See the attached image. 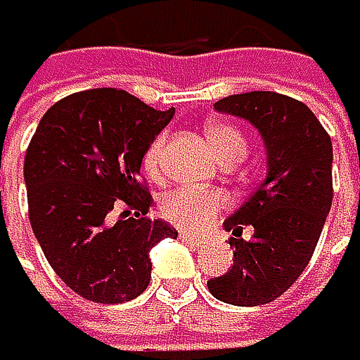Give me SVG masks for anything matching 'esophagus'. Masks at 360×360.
I'll return each instance as SVG.
<instances>
[{
    "instance_id": "34e87169",
    "label": "esophagus",
    "mask_w": 360,
    "mask_h": 360,
    "mask_svg": "<svg viewBox=\"0 0 360 360\" xmlns=\"http://www.w3.org/2000/svg\"><path fill=\"white\" fill-rule=\"evenodd\" d=\"M179 237H181V240L186 244H190V246H201V244H204V237L195 235V233H188V231H181V235H179Z\"/></svg>"
}]
</instances>
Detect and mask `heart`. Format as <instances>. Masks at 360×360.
Returning <instances> with one entry per match:
<instances>
[{"label":"heart","mask_w":360,"mask_h":360,"mask_svg":"<svg viewBox=\"0 0 360 360\" xmlns=\"http://www.w3.org/2000/svg\"><path fill=\"white\" fill-rule=\"evenodd\" d=\"M206 139L212 152L219 161L226 159H242L246 154V141L233 125L226 123H210L206 127ZM163 136L154 139L150 148L145 150L143 165L150 174L159 172L161 154H163ZM226 206V199L217 190H195V188H179L165 195L161 212L167 221H172L179 229L186 231H204L206 226L215 221Z\"/></svg>","instance_id":"b5f03b06"}]
</instances>
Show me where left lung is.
I'll return each mask as SVG.
<instances>
[{
	"mask_svg": "<svg viewBox=\"0 0 360 360\" xmlns=\"http://www.w3.org/2000/svg\"><path fill=\"white\" fill-rule=\"evenodd\" d=\"M215 112L248 120L264 143L266 176L224 221L235 262L208 280L217 300L237 307L274 302L309 264L332 208V139L304 103L276 91L235 94ZM254 235L244 240L241 229Z\"/></svg>",
	"mask_w": 360,
	"mask_h": 360,
	"instance_id": "1",
	"label": "left lung"
}]
</instances>
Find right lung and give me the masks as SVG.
Listing matches in <instances>:
<instances>
[{
    "instance_id": "add662e5",
    "label": "right lung",
    "mask_w": 360,
    "mask_h": 360,
    "mask_svg": "<svg viewBox=\"0 0 360 360\" xmlns=\"http://www.w3.org/2000/svg\"><path fill=\"white\" fill-rule=\"evenodd\" d=\"M172 116L127 91L89 89L39 120L24 159L28 217L51 269L86 300H134L150 285L152 246L176 237L174 226L145 217L152 195L141 184L145 150Z\"/></svg>"
}]
</instances>
